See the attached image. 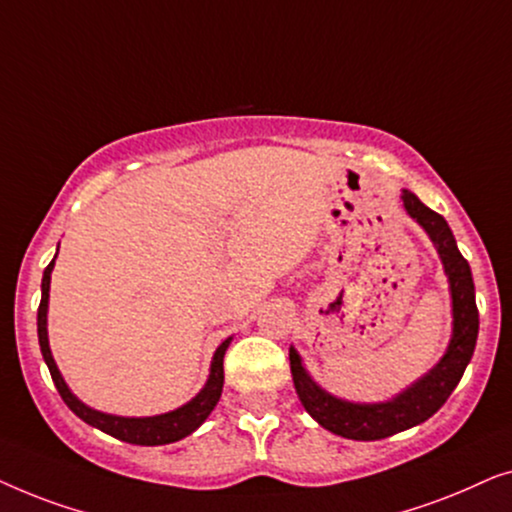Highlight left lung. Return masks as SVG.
<instances>
[{
    "instance_id": "obj_1",
    "label": "left lung",
    "mask_w": 512,
    "mask_h": 512,
    "mask_svg": "<svg viewBox=\"0 0 512 512\" xmlns=\"http://www.w3.org/2000/svg\"><path fill=\"white\" fill-rule=\"evenodd\" d=\"M403 207L436 244L452 293V340L436 366L401 394L384 403H349L335 398L307 375L296 349H289L291 375L303 408L335 436L349 440H380L412 429L443 408L471 361L478 340V305L471 265L457 249L447 221L417 198L403 191Z\"/></svg>"
}]
</instances>
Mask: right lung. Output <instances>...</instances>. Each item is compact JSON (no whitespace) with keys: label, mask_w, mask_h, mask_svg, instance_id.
<instances>
[{"label":"right lung","mask_w":512,"mask_h":512,"mask_svg":"<svg viewBox=\"0 0 512 512\" xmlns=\"http://www.w3.org/2000/svg\"><path fill=\"white\" fill-rule=\"evenodd\" d=\"M55 258L48 263V268L44 270V279H41V303H39V312H37V333H39V347L41 354H44V361L48 370H51V377L55 382V389L62 396V401L67 403V408L74 412L76 417H81L83 422L95 426L109 436H114L123 443H132V445H167V443H177V440L186 438L188 433H193L198 426L205 422L209 417V412L216 408L219 403L221 391H223V354L230 345V340H223L219 349L214 352L212 359V368H209V380L202 391L195 398H191L186 405L181 408L165 412V415H156V417H116V415H107V412L93 410L88 408L86 403H81L76 398L69 387L62 380L58 366H55L51 347H48V331H46V314H48V289H51V272H53Z\"/></svg>","instance_id":"1"}]
</instances>
